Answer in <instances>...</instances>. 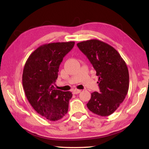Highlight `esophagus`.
I'll list each match as a JSON object with an SVG mask.
<instances>
[{"mask_svg":"<svg viewBox=\"0 0 149 149\" xmlns=\"http://www.w3.org/2000/svg\"><path fill=\"white\" fill-rule=\"evenodd\" d=\"M80 92H81V90H80L75 89V90H74L72 91L73 94H78V93H79Z\"/></svg>","mask_w":149,"mask_h":149,"instance_id":"34e87169","label":"esophagus"}]
</instances>
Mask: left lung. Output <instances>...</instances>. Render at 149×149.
I'll list each match as a JSON object with an SVG mask.
<instances>
[{
	"label": "left lung",
	"instance_id": "8db88e82",
	"mask_svg": "<svg viewBox=\"0 0 149 149\" xmlns=\"http://www.w3.org/2000/svg\"><path fill=\"white\" fill-rule=\"evenodd\" d=\"M87 56L99 77L100 92L91 94L88 108L99 116L115 111L127 95L129 75L127 65L116 49L99 40L83 41L77 44Z\"/></svg>",
	"mask_w": 149,
	"mask_h": 149
}]
</instances>
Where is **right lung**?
Segmentation results:
<instances>
[{
  "label": "right lung",
  "mask_w": 149,
  "mask_h": 149,
  "mask_svg": "<svg viewBox=\"0 0 149 149\" xmlns=\"http://www.w3.org/2000/svg\"><path fill=\"white\" fill-rule=\"evenodd\" d=\"M74 42L44 44L31 54L25 64L22 84L34 109L50 121L62 118L68 112L70 91L56 90L63 59L74 46Z\"/></svg>",
  "instance_id": "obj_1"
}]
</instances>
